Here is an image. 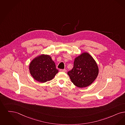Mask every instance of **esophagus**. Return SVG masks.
Listing matches in <instances>:
<instances>
[{
	"mask_svg": "<svg viewBox=\"0 0 125 125\" xmlns=\"http://www.w3.org/2000/svg\"><path fill=\"white\" fill-rule=\"evenodd\" d=\"M60 71L61 72H66V69H61L60 70Z\"/></svg>",
	"mask_w": 125,
	"mask_h": 125,
	"instance_id": "obj_1",
	"label": "esophagus"
}]
</instances>
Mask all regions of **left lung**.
<instances>
[{
    "label": "left lung",
    "instance_id": "left-lung-1",
    "mask_svg": "<svg viewBox=\"0 0 125 125\" xmlns=\"http://www.w3.org/2000/svg\"><path fill=\"white\" fill-rule=\"evenodd\" d=\"M67 73L75 85L83 88L91 85L96 79L98 67L92 56L84 52L75 59L73 69Z\"/></svg>",
    "mask_w": 125,
    "mask_h": 125
}]
</instances>
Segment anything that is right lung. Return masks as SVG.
<instances>
[{"label": "right lung", "instance_id": "1", "mask_svg": "<svg viewBox=\"0 0 125 125\" xmlns=\"http://www.w3.org/2000/svg\"><path fill=\"white\" fill-rule=\"evenodd\" d=\"M29 69L33 78L42 83L52 80L58 72L54 62L47 54H42L34 58L29 64Z\"/></svg>", "mask_w": 125, "mask_h": 125}]
</instances>
